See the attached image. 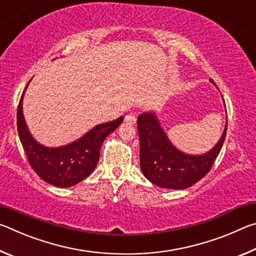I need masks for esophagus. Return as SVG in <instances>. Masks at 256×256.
<instances>
[{"label": "esophagus", "instance_id": "34e87169", "mask_svg": "<svg viewBox=\"0 0 256 256\" xmlns=\"http://www.w3.org/2000/svg\"><path fill=\"white\" fill-rule=\"evenodd\" d=\"M124 120L130 124H134L136 122V116L134 114H128V115H125Z\"/></svg>", "mask_w": 256, "mask_h": 256}]
</instances>
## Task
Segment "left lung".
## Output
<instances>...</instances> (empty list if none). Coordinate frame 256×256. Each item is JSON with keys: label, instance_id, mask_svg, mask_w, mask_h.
Masks as SVG:
<instances>
[{"label": "left lung", "instance_id": "8db88e82", "mask_svg": "<svg viewBox=\"0 0 256 256\" xmlns=\"http://www.w3.org/2000/svg\"><path fill=\"white\" fill-rule=\"evenodd\" d=\"M138 131L144 175L159 188L183 190L196 184L210 172L224 142L227 123L218 144L202 156H190L177 150L168 140L154 112H144L138 116Z\"/></svg>", "mask_w": 256, "mask_h": 256}]
</instances>
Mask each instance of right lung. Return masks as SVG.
Instances as JSON below:
<instances>
[{
    "label": "right lung",
    "instance_id": "add662e5",
    "mask_svg": "<svg viewBox=\"0 0 256 256\" xmlns=\"http://www.w3.org/2000/svg\"><path fill=\"white\" fill-rule=\"evenodd\" d=\"M24 94L16 110V125L29 164L42 180L58 188H70L80 183L94 170L104 140L122 123L123 116L97 125L70 144L60 148H46L34 140L26 125L22 114Z\"/></svg>",
    "mask_w": 256,
    "mask_h": 256
}]
</instances>
